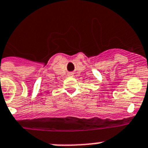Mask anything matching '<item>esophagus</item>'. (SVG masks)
<instances>
[{"instance_id": "esophagus-1", "label": "esophagus", "mask_w": 148, "mask_h": 148, "mask_svg": "<svg viewBox=\"0 0 148 148\" xmlns=\"http://www.w3.org/2000/svg\"><path fill=\"white\" fill-rule=\"evenodd\" d=\"M68 75L69 77H73L74 76V74H73V73H71V72H70V73H68Z\"/></svg>"}]
</instances>
